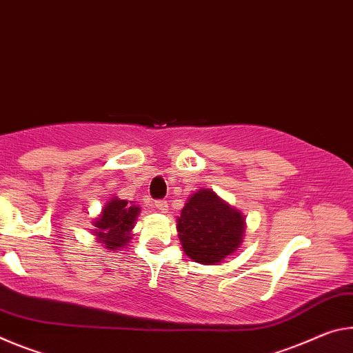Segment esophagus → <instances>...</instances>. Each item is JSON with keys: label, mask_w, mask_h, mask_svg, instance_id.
<instances>
[{"label": "esophagus", "mask_w": 353, "mask_h": 353, "mask_svg": "<svg viewBox=\"0 0 353 353\" xmlns=\"http://www.w3.org/2000/svg\"><path fill=\"white\" fill-rule=\"evenodd\" d=\"M154 208H156V210L165 212L167 208H169V205H167L165 200H156V201H154Z\"/></svg>", "instance_id": "1"}]
</instances>
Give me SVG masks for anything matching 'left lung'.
<instances>
[{
    "label": "left lung",
    "instance_id": "obj_1",
    "mask_svg": "<svg viewBox=\"0 0 353 353\" xmlns=\"http://www.w3.org/2000/svg\"><path fill=\"white\" fill-rule=\"evenodd\" d=\"M183 250L201 264L221 263L241 245L245 221L210 189L190 195L176 223Z\"/></svg>",
    "mask_w": 353,
    "mask_h": 353
}]
</instances>
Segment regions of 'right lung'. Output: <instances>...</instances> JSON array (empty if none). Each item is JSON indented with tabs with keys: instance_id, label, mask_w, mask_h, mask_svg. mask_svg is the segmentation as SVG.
<instances>
[{
	"instance_id": "1",
	"label": "right lung",
	"mask_w": 353,
	"mask_h": 353,
	"mask_svg": "<svg viewBox=\"0 0 353 353\" xmlns=\"http://www.w3.org/2000/svg\"><path fill=\"white\" fill-rule=\"evenodd\" d=\"M139 211V206L130 205L126 200H119L117 197L109 200L103 208L101 216L94 223V234L100 244H105L108 250H117L128 245Z\"/></svg>"
}]
</instances>
